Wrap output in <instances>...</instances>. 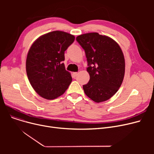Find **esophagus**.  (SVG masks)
Instances as JSON below:
<instances>
[{
  "label": "esophagus",
  "mask_w": 154,
  "mask_h": 154,
  "mask_svg": "<svg viewBox=\"0 0 154 154\" xmlns=\"http://www.w3.org/2000/svg\"><path fill=\"white\" fill-rule=\"evenodd\" d=\"M77 75H78V73L77 72H74V73H73V76H74V77H77Z\"/></svg>",
  "instance_id": "34e87169"
}]
</instances>
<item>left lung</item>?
<instances>
[{
  "instance_id": "1",
  "label": "left lung",
  "mask_w": 154,
  "mask_h": 154,
  "mask_svg": "<svg viewBox=\"0 0 154 154\" xmlns=\"http://www.w3.org/2000/svg\"><path fill=\"white\" fill-rule=\"evenodd\" d=\"M85 51L88 82L83 85L85 94L95 102L106 101L122 84L125 74V59L119 44L112 38L97 32L77 37Z\"/></svg>"
}]
</instances>
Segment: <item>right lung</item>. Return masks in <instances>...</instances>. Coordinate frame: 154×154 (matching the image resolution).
<instances>
[{
	"label": "right lung",
	"instance_id": "add662e5",
	"mask_svg": "<svg viewBox=\"0 0 154 154\" xmlns=\"http://www.w3.org/2000/svg\"><path fill=\"white\" fill-rule=\"evenodd\" d=\"M75 37L62 31H53L38 37L30 47L26 72L34 91L42 97L53 100L67 89L72 79L66 70L65 51Z\"/></svg>",
	"mask_w": 154,
	"mask_h": 154
}]
</instances>
